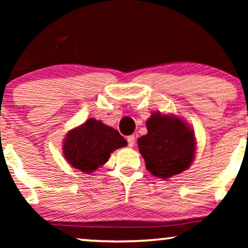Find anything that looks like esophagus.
<instances>
[{"label":"esophagus","mask_w":248,"mask_h":248,"mask_svg":"<svg viewBox=\"0 0 248 248\" xmlns=\"http://www.w3.org/2000/svg\"><path fill=\"white\" fill-rule=\"evenodd\" d=\"M135 144V137L134 135H130V137H127V145L128 147H134Z\"/></svg>","instance_id":"esophagus-1"}]
</instances>
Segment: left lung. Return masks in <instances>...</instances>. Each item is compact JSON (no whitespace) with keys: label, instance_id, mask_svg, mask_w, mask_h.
Listing matches in <instances>:
<instances>
[{"label":"left lung","instance_id":"8db88e82","mask_svg":"<svg viewBox=\"0 0 248 248\" xmlns=\"http://www.w3.org/2000/svg\"><path fill=\"white\" fill-rule=\"evenodd\" d=\"M147 128L148 133L139 139L138 145L152 175L166 179L189 167L196 142L184 121L174 115L155 113L147 121Z\"/></svg>","mask_w":248,"mask_h":248}]
</instances>
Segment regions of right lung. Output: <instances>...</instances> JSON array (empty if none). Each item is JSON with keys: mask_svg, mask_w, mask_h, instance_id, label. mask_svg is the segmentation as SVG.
<instances>
[{"mask_svg": "<svg viewBox=\"0 0 248 248\" xmlns=\"http://www.w3.org/2000/svg\"><path fill=\"white\" fill-rule=\"evenodd\" d=\"M126 144L118 131L90 118L67 133L63 154L73 168L93 172L106 164L111 152Z\"/></svg>", "mask_w": 248, "mask_h": 248, "instance_id": "right-lung-1", "label": "right lung"}]
</instances>
